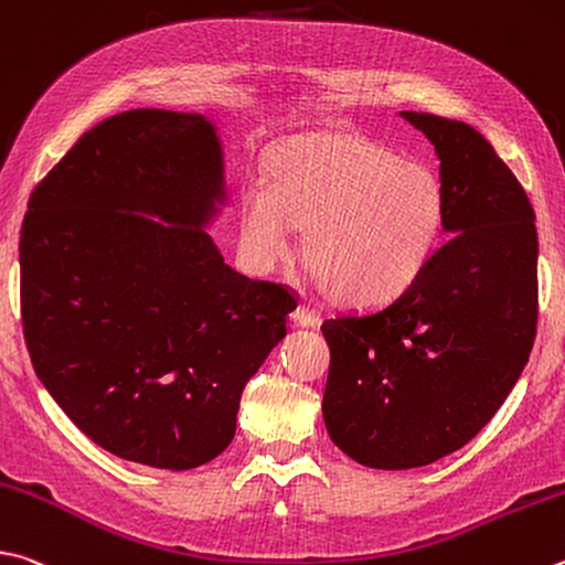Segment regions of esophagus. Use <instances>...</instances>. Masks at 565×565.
Instances as JSON below:
<instances>
[{
	"mask_svg": "<svg viewBox=\"0 0 565 565\" xmlns=\"http://www.w3.org/2000/svg\"><path fill=\"white\" fill-rule=\"evenodd\" d=\"M291 321L296 323V326H303V328H311V326H316V313L309 309V306H296V311L291 313Z\"/></svg>",
	"mask_w": 565,
	"mask_h": 565,
	"instance_id": "obj_1",
	"label": "esophagus"
}]
</instances>
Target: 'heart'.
Here are the masks:
<instances>
[{"mask_svg": "<svg viewBox=\"0 0 565 565\" xmlns=\"http://www.w3.org/2000/svg\"><path fill=\"white\" fill-rule=\"evenodd\" d=\"M445 224V190L419 160L355 132L299 136L274 152L266 184L239 200V242L259 271L291 259L296 227L303 256L345 303L403 294L433 259Z\"/></svg>", "mask_w": 565, "mask_h": 565, "instance_id": "1", "label": "heart"}]
</instances>
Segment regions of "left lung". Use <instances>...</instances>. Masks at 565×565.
<instances>
[{
  "instance_id": "8db88e82",
  "label": "left lung",
  "mask_w": 565,
  "mask_h": 565,
  "mask_svg": "<svg viewBox=\"0 0 565 565\" xmlns=\"http://www.w3.org/2000/svg\"><path fill=\"white\" fill-rule=\"evenodd\" d=\"M439 158L452 234L383 309L323 321L335 447L373 469L425 467L479 435L529 363L539 321L536 214L467 122L399 113Z\"/></svg>"
}]
</instances>
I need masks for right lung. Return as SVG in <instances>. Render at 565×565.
Segmentation results:
<instances>
[{
	"mask_svg": "<svg viewBox=\"0 0 565 565\" xmlns=\"http://www.w3.org/2000/svg\"><path fill=\"white\" fill-rule=\"evenodd\" d=\"M217 202L214 126L156 108L84 132L29 198V355L71 423L120 459L182 471L222 455L244 385L286 335L289 289L234 271L202 230Z\"/></svg>",
	"mask_w": 565,
	"mask_h": 565,
	"instance_id": "right-lung-1",
	"label": "right lung"
}]
</instances>
